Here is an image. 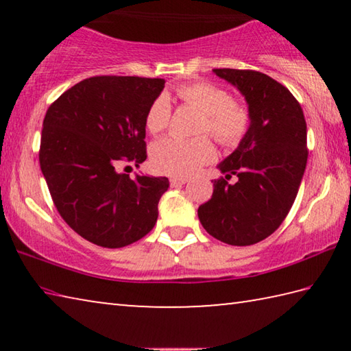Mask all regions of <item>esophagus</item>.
Segmentation results:
<instances>
[{
  "instance_id": "esophagus-1",
  "label": "esophagus",
  "mask_w": 351,
  "mask_h": 351,
  "mask_svg": "<svg viewBox=\"0 0 351 351\" xmlns=\"http://www.w3.org/2000/svg\"><path fill=\"white\" fill-rule=\"evenodd\" d=\"M187 182V178L184 176H171L170 178V186L171 187H178V186H182V184Z\"/></svg>"
}]
</instances>
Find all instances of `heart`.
I'll return each instance as SVG.
<instances>
[{
	"instance_id": "1",
	"label": "heart",
	"mask_w": 351,
	"mask_h": 351,
	"mask_svg": "<svg viewBox=\"0 0 351 351\" xmlns=\"http://www.w3.org/2000/svg\"><path fill=\"white\" fill-rule=\"evenodd\" d=\"M176 96L184 104L203 111L198 123L199 134H210L219 145L237 147L251 128V111L245 104L234 100L223 86L212 82L184 83L176 88ZM171 121V105L167 94H158L145 112V127L152 134L162 133ZM215 158V147L207 136L182 139L178 136L154 142L150 153L152 167L162 175L189 176Z\"/></svg>"
}]
</instances>
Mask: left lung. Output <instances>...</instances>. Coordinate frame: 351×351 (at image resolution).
<instances>
[{
  "mask_svg": "<svg viewBox=\"0 0 351 351\" xmlns=\"http://www.w3.org/2000/svg\"><path fill=\"white\" fill-rule=\"evenodd\" d=\"M245 96L251 128L237 150L218 165L213 193L198 207L203 228L234 246L255 245L287 218L308 159L306 122L287 86L252 69H213ZM235 174L239 181L229 184Z\"/></svg>",
  "mask_w": 351,
  "mask_h": 351,
  "instance_id": "obj_1",
  "label": "left lung"
}]
</instances>
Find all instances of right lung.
I'll use <instances>...</instances> for the list:
<instances>
[{
  "label": "right lung",
  "instance_id": "add662e5",
  "mask_svg": "<svg viewBox=\"0 0 351 351\" xmlns=\"http://www.w3.org/2000/svg\"><path fill=\"white\" fill-rule=\"evenodd\" d=\"M162 79L96 75L75 83L46 111L40 167L60 217L74 232L102 247L145 237L169 189L165 176L117 173L121 162L147 159L145 112Z\"/></svg>",
  "mask_w": 351,
  "mask_h": 351
}]
</instances>
